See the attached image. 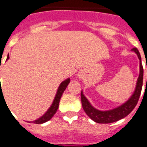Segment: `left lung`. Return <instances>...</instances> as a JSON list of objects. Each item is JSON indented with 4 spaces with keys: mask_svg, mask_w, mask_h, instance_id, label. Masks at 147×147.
<instances>
[{
    "mask_svg": "<svg viewBox=\"0 0 147 147\" xmlns=\"http://www.w3.org/2000/svg\"><path fill=\"white\" fill-rule=\"evenodd\" d=\"M132 50L138 55L139 60H140V75L138 79L137 86L134 94H132L130 99L122 104V106L119 107L113 110H108V111H100L94 108L90 103L88 102L86 97L83 95L82 92H81V102H82V108L84 110L87 115L90 117L93 121L97 123H111L114 122L125 118L128 116L132 110H134L138 102L139 98H140V93L142 90V86H143V80H144V68L141 63V57L139 51L137 48H133ZM147 68V66H146Z\"/></svg>",
    "mask_w": 147,
    "mask_h": 147,
    "instance_id": "left-lung-1",
    "label": "left lung"
}]
</instances>
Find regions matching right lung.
I'll use <instances>...</instances> for the list:
<instances>
[{
  "mask_svg": "<svg viewBox=\"0 0 147 147\" xmlns=\"http://www.w3.org/2000/svg\"><path fill=\"white\" fill-rule=\"evenodd\" d=\"M8 59H9V55L7 56V60ZM69 82H70V79H67V80H65L64 82L61 83L60 86L59 87V89H58V92H57L56 95H55V98L54 99V101H53L52 106L50 107V108L47 110V112L42 117H40L38 119L35 120V121H33L32 122H34L35 124H42V123H44V122L49 121L54 116L55 113H56L58 108H59V101H60L61 97L64 91L65 90V88L67 86V85L69 84Z\"/></svg>",
  "mask_w": 147,
  "mask_h": 147,
  "instance_id": "add662e5",
  "label": "right lung"
}]
</instances>
